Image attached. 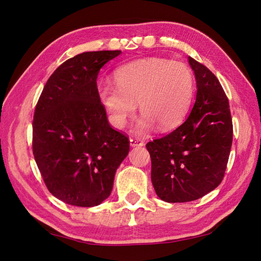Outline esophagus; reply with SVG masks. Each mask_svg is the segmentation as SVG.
<instances>
[{
  "label": "esophagus",
  "instance_id": "34e87169",
  "mask_svg": "<svg viewBox=\"0 0 261 261\" xmlns=\"http://www.w3.org/2000/svg\"><path fill=\"white\" fill-rule=\"evenodd\" d=\"M129 144L132 147H141L145 145V141L143 139H139V138H130L129 139Z\"/></svg>",
  "mask_w": 261,
  "mask_h": 261
}]
</instances>
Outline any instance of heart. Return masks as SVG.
<instances>
[{
	"mask_svg": "<svg viewBox=\"0 0 261 261\" xmlns=\"http://www.w3.org/2000/svg\"><path fill=\"white\" fill-rule=\"evenodd\" d=\"M115 85L100 87L102 105L116 128H124L136 110L143 113L137 123L140 134L154 125L170 129L183 120L191 107L195 78L183 62L150 58L129 63L114 74Z\"/></svg>",
	"mask_w": 261,
	"mask_h": 261,
	"instance_id": "b5f03b06",
	"label": "heart"
}]
</instances>
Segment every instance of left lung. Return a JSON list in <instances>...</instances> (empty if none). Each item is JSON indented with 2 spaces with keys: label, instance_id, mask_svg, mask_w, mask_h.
Listing matches in <instances>:
<instances>
[{
  "label": "left lung",
  "instance_id": "obj_1",
  "mask_svg": "<svg viewBox=\"0 0 261 261\" xmlns=\"http://www.w3.org/2000/svg\"><path fill=\"white\" fill-rule=\"evenodd\" d=\"M197 83L191 114L176 129L146 145L159 198L187 202L217 188L224 177L233 140L230 105L218 78L193 58Z\"/></svg>",
  "mask_w": 261,
  "mask_h": 261
}]
</instances>
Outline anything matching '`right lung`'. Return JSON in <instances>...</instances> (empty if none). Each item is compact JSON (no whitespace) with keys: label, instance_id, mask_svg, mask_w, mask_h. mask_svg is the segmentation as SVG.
I'll use <instances>...</instances> for the list:
<instances>
[{"label":"right lung","instance_id":"add662e5","mask_svg":"<svg viewBox=\"0 0 261 261\" xmlns=\"http://www.w3.org/2000/svg\"><path fill=\"white\" fill-rule=\"evenodd\" d=\"M116 51L85 52L61 64L35 109L33 152L49 192L63 202L94 207L113 188L129 140L111 127L97 77Z\"/></svg>","mask_w":261,"mask_h":261}]
</instances>
